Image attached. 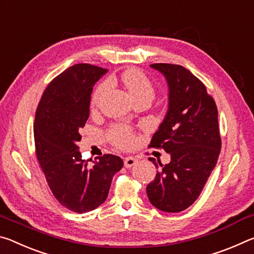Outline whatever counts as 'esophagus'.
Masks as SVG:
<instances>
[{"label":"esophagus","instance_id":"34e87169","mask_svg":"<svg viewBox=\"0 0 254 254\" xmlns=\"http://www.w3.org/2000/svg\"><path fill=\"white\" fill-rule=\"evenodd\" d=\"M137 163V159L132 156H128L126 159L124 160V165L126 166V168H131V166H134Z\"/></svg>","mask_w":254,"mask_h":254}]
</instances>
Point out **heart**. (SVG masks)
<instances>
[{"instance_id":"b5f03b06","label":"heart","mask_w":254,"mask_h":254,"mask_svg":"<svg viewBox=\"0 0 254 254\" xmlns=\"http://www.w3.org/2000/svg\"><path fill=\"white\" fill-rule=\"evenodd\" d=\"M123 81L125 85H126L130 97L134 100L140 98H147L152 100L154 98L155 86L142 70L136 68L127 69L123 74ZM111 84L112 83L110 80H106L100 83L97 86V89L94 90L92 94V99H91V106H92V108H97L100 105V102L102 101V99L105 98V95L111 88ZM109 136L112 143L122 148H129L136 142L135 135L127 127H112L110 129Z\"/></svg>"}]
</instances>
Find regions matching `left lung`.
I'll list each match as a JSON object with an SVG mask.
<instances>
[{
	"label": "left lung",
	"mask_w": 254,
	"mask_h": 254,
	"mask_svg": "<svg viewBox=\"0 0 254 254\" xmlns=\"http://www.w3.org/2000/svg\"><path fill=\"white\" fill-rule=\"evenodd\" d=\"M151 67L166 78L169 109L148 147L163 148L171 162L163 165L149 157L159 171L146 192L157 209L179 213L197 200L217 163L218 111L205 84L184 66L157 63Z\"/></svg>",
	"instance_id": "left-lung-1"
}]
</instances>
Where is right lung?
Returning <instances> with one entry per match:
<instances>
[{"label":"right lung","instance_id":"obj_1","mask_svg":"<svg viewBox=\"0 0 254 254\" xmlns=\"http://www.w3.org/2000/svg\"><path fill=\"white\" fill-rule=\"evenodd\" d=\"M106 68L76 64L45 89L36 110V154L58 202L74 213H88L106 201L112 178L123 168L119 156L105 154L89 166L77 142L90 115L93 86Z\"/></svg>","mask_w":254,"mask_h":254}]
</instances>
